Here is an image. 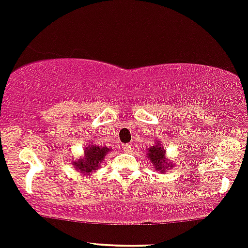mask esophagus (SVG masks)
Wrapping results in <instances>:
<instances>
[{
  "instance_id": "obj_1",
  "label": "esophagus",
  "mask_w": 248,
  "mask_h": 248,
  "mask_svg": "<svg viewBox=\"0 0 248 248\" xmlns=\"http://www.w3.org/2000/svg\"><path fill=\"white\" fill-rule=\"evenodd\" d=\"M122 148L124 149V152H128V153H129V152L132 151L133 146L130 145V143H124V147H122Z\"/></svg>"
}]
</instances>
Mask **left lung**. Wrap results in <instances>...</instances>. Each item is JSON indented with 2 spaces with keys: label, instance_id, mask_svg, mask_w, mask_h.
I'll list each match as a JSON object with an SVG mask.
<instances>
[{
  "label": "left lung",
  "instance_id": "left-lung-1",
  "mask_svg": "<svg viewBox=\"0 0 248 248\" xmlns=\"http://www.w3.org/2000/svg\"><path fill=\"white\" fill-rule=\"evenodd\" d=\"M147 157L151 160V164L154 166L155 170L160 172H166L167 170L172 168V164H168L167 157H166V152L164 151V147L160 146V143H155L154 146L149 147Z\"/></svg>",
  "mask_w": 248,
  "mask_h": 248
}]
</instances>
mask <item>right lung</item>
Wrapping results in <instances>:
<instances>
[{
	"label": "right lung",
	"instance_id": "obj_1",
	"mask_svg": "<svg viewBox=\"0 0 248 248\" xmlns=\"http://www.w3.org/2000/svg\"><path fill=\"white\" fill-rule=\"evenodd\" d=\"M109 152L107 147H100L97 145H92L84 148V155L78 161L74 162L76 170L83 174H91L99 168L100 162L105 159L106 154Z\"/></svg>",
	"mask_w": 248,
	"mask_h": 248
}]
</instances>
